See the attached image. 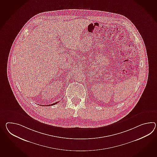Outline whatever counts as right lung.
Returning <instances> with one entry per match:
<instances>
[{
    "label": "right lung",
    "instance_id": "add662e5",
    "mask_svg": "<svg viewBox=\"0 0 157 157\" xmlns=\"http://www.w3.org/2000/svg\"><path fill=\"white\" fill-rule=\"evenodd\" d=\"M59 102H56L55 103H53V104H52L51 105H46V106H52V105H56V104H57Z\"/></svg>",
    "mask_w": 157,
    "mask_h": 157
}]
</instances>
